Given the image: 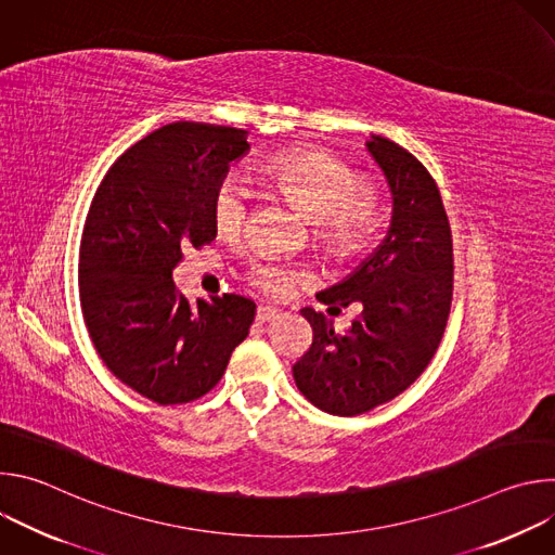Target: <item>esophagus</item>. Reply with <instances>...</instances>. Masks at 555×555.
Segmentation results:
<instances>
[{"label":"esophagus","mask_w":555,"mask_h":555,"mask_svg":"<svg viewBox=\"0 0 555 555\" xmlns=\"http://www.w3.org/2000/svg\"><path fill=\"white\" fill-rule=\"evenodd\" d=\"M281 309L279 307H272V305H259L257 307V323L259 325H266V323H274L281 319Z\"/></svg>","instance_id":"esophagus-1"}]
</instances>
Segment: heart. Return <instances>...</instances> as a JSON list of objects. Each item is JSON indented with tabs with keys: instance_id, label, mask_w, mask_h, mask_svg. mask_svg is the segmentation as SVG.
I'll use <instances>...</instances> for the list:
<instances>
[{
	"instance_id": "b5f03b06",
	"label": "heart",
	"mask_w": 555,
	"mask_h": 555,
	"mask_svg": "<svg viewBox=\"0 0 555 555\" xmlns=\"http://www.w3.org/2000/svg\"><path fill=\"white\" fill-rule=\"evenodd\" d=\"M270 186L289 197L311 219L313 236L332 253L362 248L384 219V195L371 180H362L343 157L325 149H305L274 155L266 165ZM250 191L234 176L223 178L210 199L212 225L223 236H236L248 219ZM305 272L274 259H257L248 281L266 294H287Z\"/></svg>"
}]
</instances>
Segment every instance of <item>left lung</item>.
I'll return each instance as SVG.
<instances>
[{"instance_id": "obj_1", "label": "left lung", "mask_w": 555, "mask_h": 555, "mask_svg": "<svg viewBox=\"0 0 555 555\" xmlns=\"http://www.w3.org/2000/svg\"><path fill=\"white\" fill-rule=\"evenodd\" d=\"M392 193V221L382 246L343 283L321 292L336 313L358 305L340 336L325 313H300L311 347L292 366L298 390L325 413L353 417L404 392L430 364L450 315L452 230L435 178L388 138L366 142Z\"/></svg>"}]
</instances>
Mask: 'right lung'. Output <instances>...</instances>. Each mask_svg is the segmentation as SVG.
<instances>
[{
    "instance_id": "add662e5",
    "label": "right lung",
    "mask_w": 555,
    "mask_h": 555,
    "mask_svg": "<svg viewBox=\"0 0 555 555\" xmlns=\"http://www.w3.org/2000/svg\"><path fill=\"white\" fill-rule=\"evenodd\" d=\"M248 149L236 127H160L118 157L90 204L78 248L86 327L107 369L160 406L212 390L255 321L246 296L191 305L173 283L184 250L215 240L212 191Z\"/></svg>"
}]
</instances>
